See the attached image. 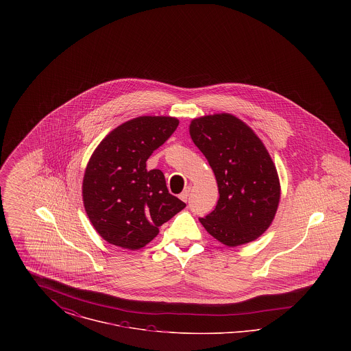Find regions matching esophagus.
Wrapping results in <instances>:
<instances>
[{
    "instance_id": "esophagus-1",
    "label": "esophagus",
    "mask_w": 351,
    "mask_h": 351,
    "mask_svg": "<svg viewBox=\"0 0 351 351\" xmlns=\"http://www.w3.org/2000/svg\"><path fill=\"white\" fill-rule=\"evenodd\" d=\"M189 193H191V186H186V188L184 189L183 192H182L180 199L186 202V201H188V197H189Z\"/></svg>"
}]
</instances>
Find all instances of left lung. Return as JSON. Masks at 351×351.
<instances>
[{"label": "left lung", "mask_w": 351, "mask_h": 351, "mask_svg": "<svg viewBox=\"0 0 351 351\" xmlns=\"http://www.w3.org/2000/svg\"><path fill=\"white\" fill-rule=\"evenodd\" d=\"M193 143L217 179L219 199L212 213L199 218L206 232L226 246H238L265 233L275 217L280 184L262 141L232 114L196 118L189 126Z\"/></svg>", "instance_id": "1"}]
</instances>
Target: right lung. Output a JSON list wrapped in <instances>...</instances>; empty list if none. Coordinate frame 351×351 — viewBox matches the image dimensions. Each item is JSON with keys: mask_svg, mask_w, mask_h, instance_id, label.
Segmentation results:
<instances>
[{"mask_svg": "<svg viewBox=\"0 0 351 351\" xmlns=\"http://www.w3.org/2000/svg\"><path fill=\"white\" fill-rule=\"evenodd\" d=\"M178 125L172 117L134 118L108 134L90 156L84 175V206L109 243L138 250L185 208L168 192L163 172L146 168L151 154Z\"/></svg>", "mask_w": 351, "mask_h": 351, "instance_id": "right-lung-1", "label": "right lung"}]
</instances>
